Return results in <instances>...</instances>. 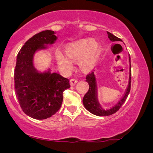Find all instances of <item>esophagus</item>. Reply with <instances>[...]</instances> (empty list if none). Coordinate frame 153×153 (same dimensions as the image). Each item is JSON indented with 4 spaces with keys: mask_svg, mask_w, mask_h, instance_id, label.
<instances>
[{
    "mask_svg": "<svg viewBox=\"0 0 153 153\" xmlns=\"http://www.w3.org/2000/svg\"><path fill=\"white\" fill-rule=\"evenodd\" d=\"M70 82H71V85H75V84L77 83V82H78V80L73 78V79H71V81H70Z\"/></svg>",
    "mask_w": 153,
    "mask_h": 153,
    "instance_id": "esophagus-1",
    "label": "esophagus"
}]
</instances>
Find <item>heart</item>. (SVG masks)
<instances>
[{
  "instance_id": "1",
  "label": "heart",
  "mask_w": 153,
  "mask_h": 153,
  "mask_svg": "<svg viewBox=\"0 0 153 153\" xmlns=\"http://www.w3.org/2000/svg\"><path fill=\"white\" fill-rule=\"evenodd\" d=\"M101 52V46L96 39H82L67 47L65 54L60 51L56 52V58L59 68L65 73L73 68V61H78L83 71H89L96 65Z\"/></svg>"
}]
</instances>
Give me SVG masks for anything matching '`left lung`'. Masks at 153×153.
I'll use <instances>...</instances> for the list:
<instances>
[{"label":"left lung","mask_w":153,"mask_h":153,"mask_svg":"<svg viewBox=\"0 0 153 153\" xmlns=\"http://www.w3.org/2000/svg\"><path fill=\"white\" fill-rule=\"evenodd\" d=\"M108 36L109 39L112 42H122V39L111 34V33L108 32ZM129 84L127 90H126L125 94L124 96L118 101L117 104L112 106L108 109H104L101 106L99 102V100L97 98V83H96V75H95L94 71H92L91 73L86 75V80L85 81L88 82L89 85V89L88 92L85 94L83 99H82V103L86 109L91 112L93 114L99 116V117H106V116H109L116 113L119 108L122 107L123 103L125 102L128 95L129 94L131 88V62H130V56L129 57Z\"/></svg>","instance_id":"8db88e82"}]
</instances>
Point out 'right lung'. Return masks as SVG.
Listing matches in <instances>:
<instances>
[{
	"instance_id": "obj_1",
	"label": "right lung",
	"mask_w": 153,
	"mask_h": 153,
	"mask_svg": "<svg viewBox=\"0 0 153 153\" xmlns=\"http://www.w3.org/2000/svg\"><path fill=\"white\" fill-rule=\"evenodd\" d=\"M54 31L34 35L19 51L14 71L15 91L23 111L35 119L50 118L60 108L63 91L71 87L69 79L49 68L38 71L34 66L36 51L45 50L57 40Z\"/></svg>"
}]
</instances>
